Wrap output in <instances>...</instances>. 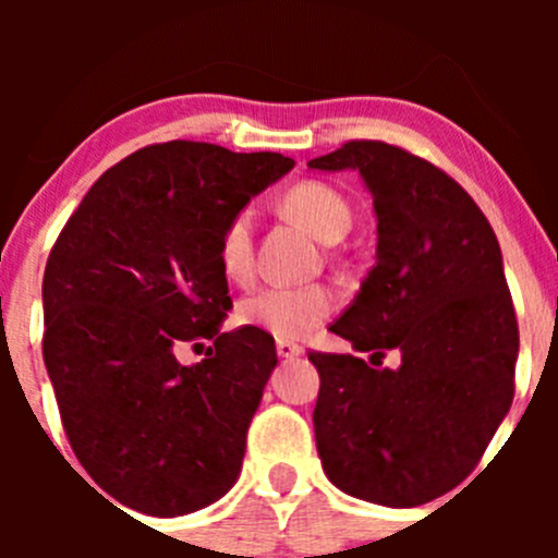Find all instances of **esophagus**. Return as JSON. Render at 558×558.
I'll use <instances>...</instances> for the list:
<instances>
[{
    "mask_svg": "<svg viewBox=\"0 0 558 558\" xmlns=\"http://www.w3.org/2000/svg\"><path fill=\"white\" fill-rule=\"evenodd\" d=\"M275 348H278L280 359H296V356H302V353H305V348L296 345V342H291V340H278V342H275Z\"/></svg>",
    "mask_w": 558,
    "mask_h": 558,
    "instance_id": "esophagus-1",
    "label": "esophagus"
}]
</instances>
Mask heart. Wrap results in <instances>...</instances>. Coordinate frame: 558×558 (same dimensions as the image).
<instances>
[{
  "instance_id": "1",
  "label": "heart",
  "mask_w": 558,
  "mask_h": 558,
  "mask_svg": "<svg viewBox=\"0 0 558 558\" xmlns=\"http://www.w3.org/2000/svg\"><path fill=\"white\" fill-rule=\"evenodd\" d=\"M286 207L307 223L320 240H340L351 229L353 210L345 196L320 180H302L286 191ZM253 207H240L218 234V264L234 283H247L256 269L253 253ZM337 307V291L326 283H275L253 291L240 302L245 324L269 331L278 340L311 335Z\"/></svg>"
}]
</instances>
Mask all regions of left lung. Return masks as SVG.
<instances>
[{
  "instance_id": "obj_1",
  "label": "left lung",
  "mask_w": 558,
  "mask_h": 558,
  "mask_svg": "<svg viewBox=\"0 0 558 558\" xmlns=\"http://www.w3.org/2000/svg\"><path fill=\"white\" fill-rule=\"evenodd\" d=\"M307 167L359 170L378 216V262L329 331L373 364L402 353L399 369L307 353L320 464L351 497L432 502L475 470L515 393L519 320L497 234L451 174L399 145L351 140Z\"/></svg>"
}]
</instances>
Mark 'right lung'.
I'll return each instance as SVG.
<instances>
[{
    "instance_id": "add662e5",
    "label": "right lung",
    "mask_w": 558,
    "mask_h": 558,
    "mask_svg": "<svg viewBox=\"0 0 558 558\" xmlns=\"http://www.w3.org/2000/svg\"><path fill=\"white\" fill-rule=\"evenodd\" d=\"M294 167L172 140L134 150L88 189L50 247L43 359L83 470L126 508L183 515L221 499L278 364L232 311L218 234L234 210ZM213 339L185 368L173 353Z\"/></svg>"
}]
</instances>
